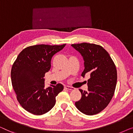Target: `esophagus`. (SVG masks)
Segmentation results:
<instances>
[{"instance_id": "34e87169", "label": "esophagus", "mask_w": 133, "mask_h": 133, "mask_svg": "<svg viewBox=\"0 0 133 133\" xmlns=\"http://www.w3.org/2000/svg\"><path fill=\"white\" fill-rule=\"evenodd\" d=\"M64 88L67 90H74L75 89L74 87H70V86H69V85H65Z\"/></svg>"}]
</instances>
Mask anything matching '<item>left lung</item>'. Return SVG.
<instances>
[{"instance_id":"obj_1","label":"left lung","mask_w":133,"mask_h":133,"mask_svg":"<svg viewBox=\"0 0 133 133\" xmlns=\"http://www.w3.org/2000/svg\"><path fill=\"white\" fill-rule=\"evenodd\" d=\"M71 46L81 54L84 61L81 76L90 75L87 81L88 90L79 89L81 98L75 104L85 115H96L107 107L113 98L117 83L116 67L101 46L87 43Z\"/></svg>"}]
</instances>
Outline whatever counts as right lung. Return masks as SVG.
<instances>
[{
    "label": "right lung",
    "mask_w": 133,
    "mask_h": 133,
    "mask_svg": "<svg viewBox=\"0 0 133 133\" xmlns=\"http://www.w3.org/2000/svg\"><path fill=\"white\" fill-rule=\"evenodd\" d=\"M62 45L38 44L24 49L18 54L11 72V82L17 99L24 109L33 115L50 111L56 96L64 89L61 84L44 87V75L50 70L53 55L62 50Z\"/></svg>",
    "instance_id": "add662e5"
}]
</instances>
